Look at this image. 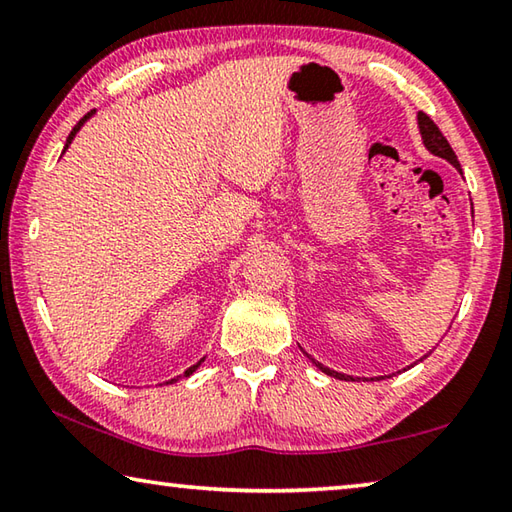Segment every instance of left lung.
Listing matches in <instances>:
<instances>
[{"instance_id":"obj_1","label":"left lung","mask_w":512,"mask_h":512,"mask_svg":"<svg viewBox=\"0 0 512 512\" xmlns=\"http://www.w3.org/2000/svg\"><path fill=\"white\" fill-rule=\"evenodd\" d=\"M418 126H420V135H422L424 146H427V149H429L433 155H438V158H445L447 162H452L458 171H461V164H458L456 153L452 151V146H449V142L445 140V135L440 133V128H438L436 124H433L431 117L424 115V112H418ZM316 366H318L320 370H323L325 375H329V377H336V379H352V377L341 375V372L325 368L323 363H316Z\"/></svg>"}]
</instances>
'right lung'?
Listing matches in <instances>:
<instances>
[{
  "mask_svg": "<svg viewBox=\"0 0 512 512\" xmlns=\"http://www.w3.org/2000/svg\"><path fill=\"white\" fill-rule=\"evenodd\" d=\"M90 115H92V112H88V115H85V117H83V119L79 121V124H76V126L72 128V133H69V137H67V144H65V149H67V146H69V144H72V140H74V135H76V133H79V128H81V126L85 124V119H88ZM198 366H201V361H198V363H196V366H192V368H189V370L185 372V375H187V377H189V375H192V372H194V370H196ZM173 381H176V379H171V381H167V384H173Z\"/></svg>",
  "mask_w": 512,
  "mask_h": 512,
  "instance_id": "obj_1",
  "label": "right lung"
}]
</instances>
